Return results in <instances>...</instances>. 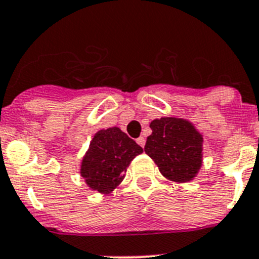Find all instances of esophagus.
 Wrapping results in <instances>:
<instances>
[{"instance_id":"obj_1","label":"esophagus","mask_w":259,"mask_h":259,"mask_svg":"<svg viewBox=\"0 0 259 259\" xmlns=\"http://www.w3.org/2000/svg\"><path fill=\"white\" fill-rule=\"evenodd\" d=\"M137 143L138 144H139L140 146H142V148H144V145H145V138L144 137H139L137 139Z\"/></svg>"}]
</instances>
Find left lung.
Instances as JSON below:
<instances>
[{"label": "left lung", "mask_w": 259, "mask_h": 259, "mask_svg": "<svg viewBox=\"0 0 259 259\" xmlns=\"http://www.w3.org/2000/svg\"><path fill=\"white\" fill-rule=\"evenodd\" d=\"M145 153L161 176L174 183L192 182L203 164V135L184 117L163 116L150 122Z\"/></svg>", "instance_id": "obj_1"}]
</instances>
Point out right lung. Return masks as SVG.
Instances as JSON below:
<instances>
[{"label": "right lung", "mask_w": 259, "mask_h": 259, "mask_svg": "<svg viewBox=\"0 0 259 259\" xmlns=\"http://www.w3.org/2000/svg\"><path fill=\"white\" fill-rule=\"evenodd\" d=\"M143 148L119 127L99 130L80 164V176L91 190L109 195L125 178L133 159Z\"/></svg>", "instance_id": "1"}]
</instances>
